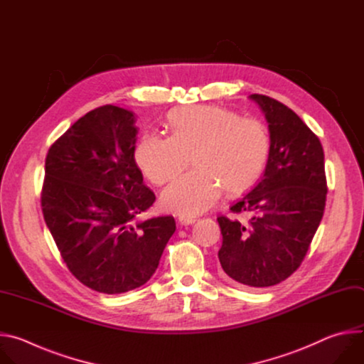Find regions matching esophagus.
Masks as SVG:
<instances>
[{
    "mask_svg": "<svg viewBox=\"0 0 364 364\" xmlns=\"http://www.w3.org/2000/svg\"><path fill=\"white\" fill-rule=\"evenodd\" d=\"M194 222H197V218H196V216H184V215L178 216V223H180V225L187 226V225H191V223H194Z\"/></svg>",
    "mask_w": 364,
    "mask_h": 364,
    "instance_id": "1",
    "label": "esophagus"
}]
</instances>
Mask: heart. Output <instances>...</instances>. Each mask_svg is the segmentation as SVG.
I'll use <instances>...</instances> for the list:
<instances>
[{
	"label": "heart",
	"instance_id": "1",
	"mask_svg": "<svg viewBox=\"0 0 364 364\" xmlns=\"http://www.w3.org/2000/svg\"><path fill=\"white\" fill-rule=\"evenodd\" d=\"M170 136L145 132L134 159L155 186L176 178L190 159L197 167L163 193L164 209L197 215L220 197L249 188L265 170L271 151L269 131L255 118L216 105L181 107L168 114Z\"/></svg>",
	"mask_w": 364,
	"mask_h": 364
}]
</instances>
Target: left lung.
<instances>
[{
    "label": "left lung",
    "instance_id": "8db88e82",
    "mask_svg": "<svg viewBox=\"0 0 364 364\" xmlns=\"http://www.w3.org/2000/svg\"><path fill=\"white\" fill-rule=\"evenodd\" d=\"M268 122L271 151L262 178L232 207L247 223L218 218L223 275L245 287L285 281L301 265L324 215L327 181L317 135L284 103L250 95Z\"/></svg>",
    "mask_w": 364,
    "mask_h": 364
}]
</instances>
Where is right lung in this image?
<instances>
[{"instance_id": "obj_1", "label": "right lung", "mask_w": 364, "mask_h": 364, "mask_svg": "<svg viewBox=\"0 0 364 364\" xmlns=\"http://www.w3.org/2000/svg\"><path fill=\"white\" fill-rule=\"evenodd\" d=\"M135 114L105 105L77 119L46 157L41 207L70 272L103 294L144 285L176 232L173 216L139 220L155 200L134 151Z\"/></svg>"}]
</instances>
